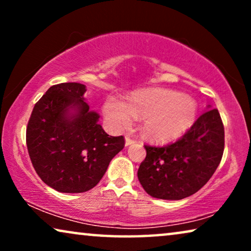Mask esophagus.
Returning a JSON list of instances; mask_svg holds the SVG:
<instances>
[{
  "label": "esophagus",
  "mask_w": 251,
  "mask_h": 251,
  "mask_svg": "<svg viewBox=\"0 0 251 251\" xmlns=\"http://www.w3.org/2000/svg\"><path fill=\"white\" fill-rule=\"evenodd\" d=\"M135 142H136V140L132 139L131 137H129V136L126 137V146H130L131 144H133Z\"/></svg>",
  "instance_id": "34e87169"
}]
</instances>
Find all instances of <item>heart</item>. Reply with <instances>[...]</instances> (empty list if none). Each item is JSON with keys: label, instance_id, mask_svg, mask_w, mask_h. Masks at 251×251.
<instances>
[{"label": "heart", "instance_id": "heart-1", "mask_svg": "<svg viewBox=\"0 0 251 251\" xmlns=\"http://www.w3.org/2000/svg\"><path fill=\"white\" fill-rule=\"evenodd\" d=\"M106 118L116 128H126L133 118H142V131L153 140L168 142L193 125L198 105L190 96L170 89L154 88L137 92L129 102L115 97L105 101Z\"/></svg>", "mask_w": 251, "mask_h": 251}]
</instances>
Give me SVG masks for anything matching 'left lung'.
I'll list each match as a JSON object with an SVG mask.
<instances>
[{"mask_svg": "<svg viewBox=\"0 0 251 251\" xmlns=\"http://www.w3.org/2000/svg\"><path fill=\"white\" fill-rule=\"evenodd\" d=\"M176 143L145 146L139 183L147 194L162 200H181L207 184L224 152V126L218 109L208 106Z\"/></svg>", "mask_w": 251, "mask_h": 251, "instance_id": "left-lung-1", "label": "left lung"}]
</instances>
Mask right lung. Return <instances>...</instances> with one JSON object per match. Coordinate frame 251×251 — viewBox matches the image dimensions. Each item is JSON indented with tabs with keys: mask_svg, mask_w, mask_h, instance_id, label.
<instances>
[{
	"mask_svg": "<svg viewBox=\"0 0 251 251\" xmlns=\"http://www.w3.org/2000/svg\"><path fill=\"white\" fill-rule=\"evenodd\" d=\"M84 84L52 85L34 106L26 143L33 167L48 186L61 193H83L104 176L125 147L123 136L107 135L99 114L84 98Z\"/></svg>",
	"mask_w": 251,
	"mask_h": 251,
	"instance_id": "right-lung-1",
	"label": "right lung"
}]
</instances>
